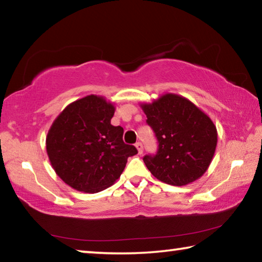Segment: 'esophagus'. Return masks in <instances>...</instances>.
<instances>
[{"mask_svg":"<svg viewBox=\"0 0 262 262\" xmlns=\"http://www.w3.org/2000/svg\"><path fill=\"white\" fill-rule=\"evenodd\" d=\"M135 147L137 149V151H139V154L141 155L142 152H143V144L141 143V142H137V143L135 144Z\"/></svg>","mask_w":262,"mask_h":262,"instance_id":"obj_1","label":"esophagus"}]
</instances>
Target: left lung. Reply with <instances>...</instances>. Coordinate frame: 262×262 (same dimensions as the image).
<instances>
[{
    "label": "left lung",
    "instance_id": "8db88e82",
    "mask_svg": "<svg viewBox=\"0 0 262 262\" xmlns=\"http://www.w3.org/2000/svg\"><path fill=\"white\" fill-rule=\"evenodd\" d=\"M158 141L143 162L163 183L184 186L205 173L214 157L217 130L211 119L185 97L165 94L141 105Z\"/></svg>",
    "mask_w": 262,
    "mask_h": 262
}]
</instances>
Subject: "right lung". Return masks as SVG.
<instances>
[{
	"mask_svg": "<svg viewBox=\"0 0 262 262\" xmlns=\"http://www.w3.org/2000/svg\"><path fill=\"white\" fill-rule=\"evenodd\" d=\"M113 104L90 95L69 104L46 137L56 174L74 189L98 193L120 178L128 157L137 154L122 140L123 128L111 125Z\"/></svg>",
	"mask_w": 262,
	"mask_h": 262,
	"instance_id": "add662e5",
	"label": "right lung"
}]
</instances>
